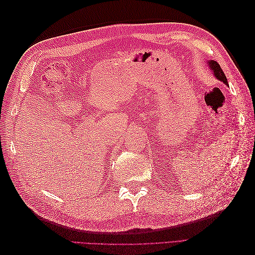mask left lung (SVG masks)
<instances>
[{"mask_svg":"<svg viewBox=\"0 0 255 255\" xmlns=\"http://www.w3.org/2000/svg\"><path fill=\"white\" fill-rule=\"evenodd\" d=\"M208 67H210V69L213 71V73H214V75L216 76V78H217V80L223 82L226 85H229L228 80H227V76H226L225 72L222 71V69H221L220 65L217 63V61H215V60L208 61Z\"/></svg>","mask_w":255,"mask_h":255,"instance_id":"left-lung-1","label":"left lung"}]
</instances>
